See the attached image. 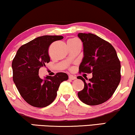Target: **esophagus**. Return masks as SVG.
<instances>
[{
  "label": "esophagus",
  "instance_id": "34e87169",
  "mask_svg": "<svg viewBox=\"0 0 135 135\" xmlns=\"http://www.w3.org/2000/svg\"><path fill=\"white\" fill-rule=\"evenodd\" d=\"M69 79H71V80H75V79H76V77L70 75L69 76Z\"/></svg>",
  "mask_w": 135,
  "mask_h": 135
}]
</instances>
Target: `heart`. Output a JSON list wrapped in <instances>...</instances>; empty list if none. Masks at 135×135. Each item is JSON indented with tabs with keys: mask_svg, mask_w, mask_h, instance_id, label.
I'll list each match as a JSON object with an SVG mask.
<instances>
[{
	"mask_svg": "<svg viewBox=\"0 0 135 135\" xmlns=\"http://www.w3.org/2000/svg\"><path fill=\"white\" fill-rule=\"evenodd\" d=\"M75 40H77V38H71V39L68 40V42H73V41H75Z\"/></svg>",
	"mask_w": 135,
	"mask_h": 135,
	"instance_id": "obj_1",
	"label": "heart"
}]
</instances>
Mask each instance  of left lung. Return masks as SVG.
Segmentation results:
<instances>
[{"label":"left lung","mask_w":135,"mask_h":135,"mask_svg":"<svg viewBox=\"0 0 135 135\" xmlns=\"http://www.w3.org/2000/svg\"><path fill=\"white\" fill-rule=\"evenodd\" d=\"M84 45V57L79 66V73H92L93 77L84 82L78 97L85 104L95 106L108 101L119 85L121 79L120 62L113 46L91 33H79Z\"/></svg>","instance_id":"8db88e82"}]
</instances>
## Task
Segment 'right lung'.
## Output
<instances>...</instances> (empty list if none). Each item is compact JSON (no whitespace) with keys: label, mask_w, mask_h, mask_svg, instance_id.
Instances as JSON below:
<instances>
[{"label":"right lung","mask_w":135,"mask_h":135,"mask_svg":"<svg viewBox=\"0 0 135 135\" xmlns=\"http://www.w3.org/2000/svg\"><path fill=\"white\" fill-rule=\"evenodd\" d=\"M61 36H44L24 44L20 47L12 61L13 80L25 101L36 108H44L53 103L60 84L68 79L64 73L42 80L38 70L50 61V45L61 40Z\"/></svg>","instance_id":"1"}]
</instances>
